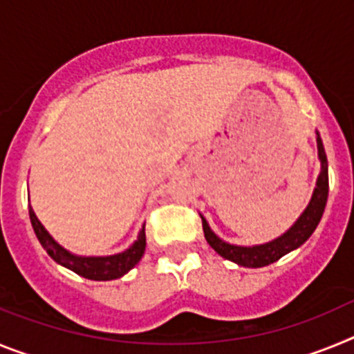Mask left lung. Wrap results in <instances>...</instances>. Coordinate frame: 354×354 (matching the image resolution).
I'll use <instances>...</instances> for the list:
<instances>
[{"instance_id": "1", "label": "left lung", "mask_w": 354, "mask_h": 354, "mask_svg": "<svg viewBox=\"0 0 354 354\" xmlns=\"http://www.w3.org/2000/svg\"><path fill=\"white\" fill-rule=\"evenodd\" d=\"M315 134H317L315 140H317V158L319 162H321V170H319L317 180H315V187L314 193H312L310 202L305 207V211L299 214L298 220L294 221L292 227L287 232H283L282 236H278L277 239L262 243V245L241 246L232 245V243L221 239L220 236H216L212 232V228L209 227L207 220L200 214L205 239H207L209 246L218 255H221L227 261L236 262L237 266H243V268H264V266H270L273 262H277L278 259H282L283 255H287L292 250L299 248L314 234L319 221L323 218L328 200V159L326 152H324L323 140H321L317 131H315Z\"/></svg>"}]
</instances>
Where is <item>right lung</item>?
I'll return each mask as SVG.
<instances>
[{
  "label": "right lung",
  "instance_id": "obj_1",
  "mask_svg": "<svg viewBox=\"0 0 354 354\" xmlns=\"http://www.w3.org/2000/svg\"><path fill=\"white\" fill-rule=\"evenodd\" d=\"M30 220L31 227L35 230L37 239L40 241L42 248L48 252L49 257L56 262V264L64 266L67 270L74 271L80 277L88 278V280H97V282H106V280H115V278L124 277L129 273L134 266L142 261L143 253H145L147 239H145V225L142 227L138 234V239L134 241L129 248L124 252L115 253V255H104V257H95V255H76V253L68 252L67 248L53 239L51 234L46 230L40 220L37 218L35 211L30 207Z\"/></svg>",
  "mask_w": 354,
  "mask_h": 354
}]
</instances>
